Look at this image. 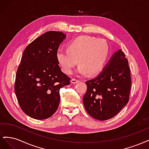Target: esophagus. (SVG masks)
<instances>
[{
	"label": "esophagus",
	"mask_w": 149,
	"mask_h": 149,
	"mask_svg": "<svg viewBox=\"0 0 149 149\" xmlns=\"http://www.w3.org/2000/svg\"><path fill=\"white\" fill-rule=\"evenodd\" d=\"M79 81V79H75V78H72L71 80V83L72 84H75L76 83H78Z\"/></svg>",
	"instance_id": "1"
}]
</instances>
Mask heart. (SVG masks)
<instances>
[{"instance_id":"b5f03b06","label":"heart","mask_w":149,"mask_h":149,"mask_svg":"<svg viewBox=\"0 0 149 149\" xmlns=\"http://www.w3.org/2000/svg\"><path fill=\"white\" fill-rule=\"evenodd\" d=\"M109 50V46L104 40L80 36L68 42V48H58L56 58L62 71L66 74H71L78 61V73L81 74L88 73L93 76L103 69Z\"/></svg>"}]
</instances>
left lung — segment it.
<instances>
[{"instance_id": "8db88e82", "label": "left lung", "mask_w": 149, "mask_h": 149, "mask_svg": "<svg viewBox=\"0 0 149 149\" xmlns=\"http://www.w3.org/2000/svg\"><path fill=\"white\" fill-rule=\"evenodd\" d=\"M86 84L87 91L83 103L90 116L105 120L118 114L129 102L131 88L130 68L124 53L119 49L101 73Z\"/></svg>"}]
</instances>
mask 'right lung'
<instances>
[{"label":"right lung","mask_w":149,"mask_h":149,"mask_svg":"<svg viewBox=\"0 0 149 149\" xmlns=\"http://www.w3.org/2000/svg\"><path fill=\"white\" fill-rule=\"evenodd\" d=\"M65 38L61 31H49L24 49L14 89L21 109L30 118L51 117L59 106L60 89L70 84L71 78L61 71L56 58L57 49Z\"/></svg>","instance_id":"obj_1"}]
</instances>
